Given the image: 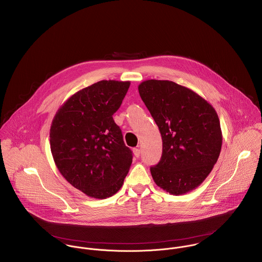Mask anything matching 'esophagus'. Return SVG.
Listing matches in <instances>:
<instances>
[{"label": "esophagus", "instance_id": "esophagus-1", "mask_svg": "<svg viewBox=\"0 0 262 262\" xmlns=\"http://www.w3.org/2000/svg\"><path fill=\"white\" fill-rule=\"evenodd\" d=\"M133 154H134V156L136 157V158H139L140 157V149L139 148H133Z\"/></svg>", "mask_w": 262, "mask_h": 262}]
</instances>
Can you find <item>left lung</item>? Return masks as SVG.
Wrapping results in <instances>:
<instances>
[{
	"instance_id": "obj_1",
	"label": "left lung",
	"mask_w": 262,
	"mask_h": 262,
	"mask_svg": "<svg viewBox=\"0 0 262 262\" xmlns=\"http://www.w3.org/2000/svg\"><path fill=\"white\" fill-rule=\"evenodd\" d=\"M163 139L160 163L150 168L156 184L173 195L197 188L211 172L223 135L213 106L189 88L169 80H145L138 86Z\"/></svg>"
}]
</instances>
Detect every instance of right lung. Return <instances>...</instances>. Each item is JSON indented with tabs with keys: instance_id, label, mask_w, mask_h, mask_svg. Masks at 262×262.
<instances>
[{
	"instance_id": "obj_1",
	"label": "right lung",
	"mask_w": 262,
	"mask_h": 262,
	"mask_svg": "<svg viewBox=\"0 0 262 262\" xmlns=\"http://www.w3.org/2000/svg\"><path fill=\"white\" fill-rule=\"evenodd\" d=\"M130 81L101 80L70 96L56 113L50 130L51 151L62 176L92 198L116 194L132 164L113 115Z\"/></svg>"
}]
</instances>
